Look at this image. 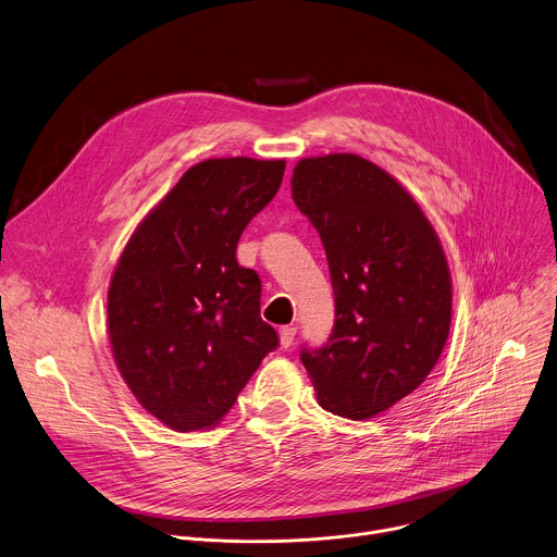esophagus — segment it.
Here are the masks:
<instances>
[{
  "label": "esophagus",
  "mask_w": 557,
  "mask_h": 557,
  "mask_svg": "<svg viewBox=\"0 0 557 557\" xmlns=\"http://www.w3.org/2000/svg\"><path fill=\"white\" fill-rule=\"evenodd\" d=\"M295 334H297V327H293V325H282V327H280V345H282V347H290L293 341H295Z\"/></svg>",
  "instance_id": "1"
}]
</instances>
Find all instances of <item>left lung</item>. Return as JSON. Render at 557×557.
Masks as SVG:
<instances>
[{"instance_id":"8db88e82","label":"left lung","mask_w":557,"mask_h":557,"mask_svg":"<svg viewBox=\"0 0 557 557\" xmlns=\"http://www.w3.org/2000/svg\"><path fill=\"white\" fill-rule=\"evenodd\" d=\"M290 190L321 236L336 304L327 343L301 362L325 411L376 418L426 381L448 341L440 236L398 178L354 152L304 157Z\"/></svg>"}]
</instances>
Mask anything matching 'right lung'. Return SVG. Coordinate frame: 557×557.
<instances>
[{"label":"right lung","mask_w":557,"mask_h":557,"mask_svg":"<svg viewBox=\"0 0 557 557\" xmlns=\"http://www.w3.org/2000/svg\"><path fill=\"white\" fill-rule=\"evenodd\" d=\"M284 168V159L214 157L185 170L113 269V360L137 403L172 431L216 426L277 347L260 319V277L238 264L236 247Z\"/></svg>","instance_id":"add662e5"}]
</instances>
